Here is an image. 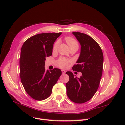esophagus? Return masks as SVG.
Wrapping results in <instances>:
<instances>
[{"mask_svg":"<svg viewBox=\"0 0 125 125\" xmlns=\"http://www.w3.org/2000/svg\"><path fill=\"white\" fill-rule=\"evenodd\" d=\"M62 74H65L66 73V71L65 70H62Z\"/></svg>","mask_w":125,"mask_h":125,"instance_id":"obj_1","label":"esophagus"}]
</instances>
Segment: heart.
I'll return each mask as SVG.
<instances>
[{
  "mask_svg": "<svg viewBox=\"0 0 125 125\" xmlns=\"http://www.w3.org/2000/svg\"><path fill=\"white\" fill-rule=\"evenodd\" d=\"M65 41L66 42V43L67 45H68V46L69 48L71 47H77L78 48V43L77 42V41L74 39L73 37H67L65 38ZM58 47V42H56L54 44L53 48H52V50H53L54 52L56 51L57 50ZM70 61L69 60L66 59V58H60L59 61L58 62V65L59 67L62 68H66L68 67V66H69Z\"/></svg>",
  "mask_w": 125,
  "mask_h": 125,
  "instance_id": "1",
  "label": "heart"
}]
</instances>
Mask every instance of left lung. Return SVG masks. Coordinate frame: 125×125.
<instances>
[{
    "instance_id": "1",
    "label": "left lung",
    "mask_w": 125,
    "mask_h": 125,
    "mask_svg": "<svg viewBox=\"0 0 125 125\" xmlns=\"http://www.w3.org/2000/svg\"><path fill=\"white\" fill-rule=\"evenodd\" d=\"M80 44V53L77 65L73 70L81 72L77 78L71 71H67L69 80L66 84L67 94L69 99L76 103L89 101L99 88L103 70V55L102 50L91 37L84 33L73 32Z\"/></svg>"
}]
</instances>
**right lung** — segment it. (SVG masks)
Instances as JSON below:
<instances>
[{
  "label": "right lung",
  "instance_id": "obj_1",
  "mask_svg": "<svg viewBox=\"0 0 125 125\" xmlns=\"http://www.w3.org/2000/svg\"><path fill=\"white\" fill-rule=\"evenodd\" d=\"M62 33H47L30 37L22 45L20 52L21 81L29 95L41 101L51 95L52 89L62 74L54 68L49 71L45 68L46 57L52 55L53 45Z\"/></svg>",
  "mask_w": 125,
  "mask_h": 125
}]
</instances>
